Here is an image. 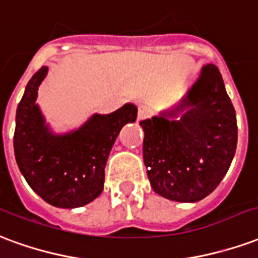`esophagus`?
Masks as SVG:
<instances>
[{
	"mask_svg": "<svg viewBox=\"0 0 258 258\" xmlns=\"http://www.w3.org/2000/svg\"><path fill=\"white\" fill-rule=\"evenodd\" d=\"M152 111L150 107L144 106V104H140L139 106V110H137V119L139 121H143V119H146L148 116H151Z\"/></svg>",
	"mask_w": 258,
	"mask_h": 258,
	"instance_id": "34e87169",
	"label": "esophagus"
}]
</instances>
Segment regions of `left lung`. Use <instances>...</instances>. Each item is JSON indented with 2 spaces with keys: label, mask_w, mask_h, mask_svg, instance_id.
I'll return each mask as SVG.
<instances>
[{
  "label": "left lung",
  "mask_w": 258,
  "mask_h": 258,
  "mask_svg": "<svg viewBox=\"0 0 258 258\" xmlns=\"http://www.w3.org/2000/svg\"><path fill=\"white\" fill-rule=\"evenodd\" d=\"M182 114L179 120H169ZM152 189L176 202H198L216 189L236 150L235 108L217 66L202 67L176 108L140 122Z\"/></svg>",
  "instance_id": "8db88e82"
}]
</instances>
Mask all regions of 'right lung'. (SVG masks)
<instances>
[{
    "label": "right lung",
    "mask_w": 258,
    "mask_h": 258,
    "mask_svg": "<svg viewBox=\"0 0 258 258\" xmlns=\"http://www.w3.org/2000/svg\"><path fill=\"white\" fill-rule=\"evenodd\" d=\"M48 67L31 77L16 110L15 157L26 181L52 206L73 209L88 205L104 187V168L122 126L137 118L127 103L107 115L95 114L77 131L54 135L35 103Z\"/></svg>",
    "instance_id": "1"
}]
</instances>
